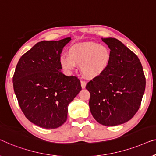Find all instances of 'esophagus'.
<instances>
[{"mask_svg":"<svg viewBox=\"0 0 156 156\" xmlns=\"http://www.w3.org/2000/svg\"><path fill=\"white\" fill-rule=\"evenodd\" d=\"M80 84H81V87H82L83 89L85 88V87H86V83H85V81L81 80L80 81Z\"/></svg>","mask_w":156,"mask_h":156,"instance_id":"1","label":"esophagus"}]
</instances>
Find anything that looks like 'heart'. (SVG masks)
Here are the masks:
<instances>
[{"label": "heart", "instance_id": "b5f03b06", "mask_svg": "<svg viewBox=\"0 0 156 156\" xmlns=\"http://www.w3.org/2000/svg\"><path fill=\"white\" fill-rule=\"evenodd\" d=\"M111 54L108 48L95 42H87L72 46L68 55L59 57V64L67 75H71L77 65L85 77L93 79L100 77L106 71L110 63Z\"/></svg>", "mask_w": 156, "mask_h": 156}]
</instances>
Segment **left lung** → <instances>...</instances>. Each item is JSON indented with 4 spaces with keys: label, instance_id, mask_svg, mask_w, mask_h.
I'll list each match as a JSON object with an SVG mask.
<instances>
[{
    "label": "left lung",
    "instance_id": "8db88e82",
    "mask_svg": "<svg viewBox=\"0 0 156 156\" xmlns=\"http://www.w3.org/2000/svg\"><path fill=\"white\" fill-rule=\"evenodd\" d=\"M110 49L109 67L86 85L91 114L100 124L117 126L128 122L139 109L146 78L138 56L115 38H102Z\"/></svg>",
    "mask_w": 156,
    "mask_h": 156
}]
</instances>
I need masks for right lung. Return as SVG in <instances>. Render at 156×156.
Wrapping results in <instances>:
<instances>
[{
  "label": "right lung",
  "instance_id": "obj_1",
  "mask_svg": "<svg viewBox=\"0 0 156 156\" xmlns=\"http://www.w3.org/2000/svg\"><path fill=\"white\" fill-rule=\"evenodd\" d=\"M71 37L37 43L20 58L13 88L26 118L37 126L56 129L67 119L68 106L81 90L75 76L61 73L59 57Z\"/></svg>",
  "mask_w": 156,
  "mask_h": 156
}]
</instances>
